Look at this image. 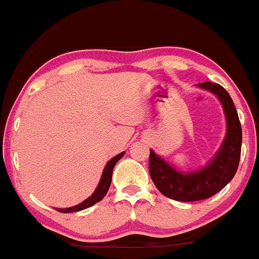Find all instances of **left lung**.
<instances>
[{"instance_id": "obj_1", "label": "left lung", "mask_w": 259, "mask_h": 259, "mask_svg": "<svg viewBox=\"0 0 259 259\" xmlns=\"http://www.w3.org/2000/svg\"><path fill=\"white\" fill-rule=\"evenodd\" d=\"M197 86L212 92L221 101L227 120V134L214 157L197 170H178L163 157L150 150L148 169L151 179L160 194L175 201L192 202L212 197L233 179L241 156V124L230 95L223 86L214 82H200Z\"/></svg>"}]
</instances>
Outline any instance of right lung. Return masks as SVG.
<instances>
[{
  "instance_id": "add662e5",
  "label": "right lung",
  "mask_w": 259,
  "mask_h": 259,
  "mask_svg": "<svg viewBox=\"0 0 259 259\" xmlns=\"http://www.w3.org/2000/svg\"><path fill=\"white\" fill-rule=\"evenodd\" d=\"M124 154H125V152H121L119 154H117V156H115V157H113L112 159L108 160V163H107V164H106L105 169H103V173H102V177H101V180H100L99 185H97L96 190H95L94 194H92L90 197H88L85 201H82L81 203L76 204V206H74V207L57 208L58 212H62V213L79 212V210L85 209V208H89V207L94 206L95 203H97V202H100L101 200H102V198L106 196L107 191H108L109 186H111L113 168H114V165L117 164L118 160H119L121 157L124 156Z\"/></svg>"
}]
</instances>
